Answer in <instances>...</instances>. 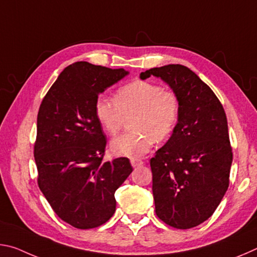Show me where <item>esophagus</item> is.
<instances>
[{"instance_id":"obj_1","label":"esophagus","mask_w":257,"mask_h":257,"mask_svg":"<svg viewBox=\"0 0 257 257\" xmlns=\"http://www.w3.org/2000/svg\"><path fill=\"white\" fill-rule=\"evenodd\" d=\"M130 163H132V165L134 168H137V167H141V165H143V161L142 160H138V159H132L130 160Z\"/></svg>"}]
</instances>
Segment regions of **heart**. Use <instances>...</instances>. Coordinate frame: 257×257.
<instances>
[{"label":"heart","instance_id":"heart-1","mask_svg":"<svg viewBox=\"0 0 257 257\" xmlns=\"http://www.w3.org/2000/svg\"><path fill=\"white\" fill-rule=\"evenodd\" d=\"M95 115L108 135L122 128L130 119L132 130L113 139L110 150L116 156L139 159L150 152L154 141L168 138L179 116V102L171 90L145 80H134L120 87L114 99L99 95L95 101Z\"/></svg>","mask_w":257,"mask_h":257}]
</instances>
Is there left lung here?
<instances>
[{
	"mask_svg": "<svg viewBox=\"0 0 257 257\" xmlns=\"http://www.w3.org/2000/svg\"><path fill=\"white\" fill-rule=\"evenodd\" d=\"M161 78L177 95L179 116L171 137L151 159L155 212L177 229L210 217L229 186L232 152L227 116L213 90L189 68L168 64L141 73Z\"/></svg>",
	"mask_w": 257,
	"mask_h": 257,
	"instance_id": "1",
	"label": "left lung"
}]
</instances>
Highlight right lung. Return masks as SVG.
Returning a JSON list of instances; mask_svg holds the SVG:
<instances>
[{"label": "right lung", "mask_w": 257, "mask_h": 257, "mask_svg": "<svg viewBox=\"0 0 257 257\" xmlns=\"http://www.w3.org/2000/svg\"><path fill=\"white\" fill-rule=\"evenodd\" d=\"M128 75L76 62L60 73L40 106L38 186L60 219L75 228L105 223L115 212V190L133 172L127 158L103 161L106 138L94 108L99 94Z\"/></svg>", "instance_id": "right-lung-1"}]
</instances>
